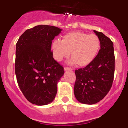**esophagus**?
I'll return each instance as SVG.
<instances>
[{
	"label": "esophagus",
	"mask_w": 128,
	"mask_h": 128,
	"mask_svg": "<svg viewBox=\"0 0 128 128\" xmlns=\"http://www.w3.org/2000/svg\"><path fill=\"white\" fill-rule=\"evenodd\" d=\"M64 70H65V71H67V70H72V68H70V67H65V68H64Z\"/></svg>",
	"instance_id": "1"
}]
</instances>
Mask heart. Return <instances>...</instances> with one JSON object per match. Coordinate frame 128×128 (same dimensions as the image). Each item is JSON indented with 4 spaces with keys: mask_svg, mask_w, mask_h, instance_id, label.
I'll list each match as a JSON object with an SVG mask.
<instances>
[{
    "mask_svg": "<svg viewBox=\"0 0 128 128\" xmlns=\"http://www.w3.org/2000/svg\"><path fill=\"white\" fill-rule=\"evenodd\" d=\"M100 48V40L95 34L81 32H72L63 37L62 40H55L52 48L54 58L62 61L70 55V63H76L78 67H85L96 58Z\"/></svg>",
    "mask_w": 128,
    "mask_h": 128,
    "instance_id": "heart-1",
    "label": "heart"
}]
</instances>
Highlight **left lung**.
Here are the masks:
<instances>
[{"label":"left lung","instance_id":"obj_1","mask_svg":"<svg viewBox=\"0 0 128 128\" xmlns=\"http://www.w3.org/2000/svg\"><path fill=\"white\" fill-rule=\"evenodd\" d=\"M94 32L100 40V50L92 63L75 70L74 96L86 104H96L106 96L112 87L115 70L113 42L102 32Z\"/></svg>","mask_w":128,"mask_h":128}]
</instances>
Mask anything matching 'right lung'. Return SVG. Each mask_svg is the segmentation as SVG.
Instances as JSON below:
<instances>
[{
    "instance_id": "1",
    "label": "right lung",
    "mask_w": 128,
    "mask_h": 128,
    "mask_svg": "<svg viewBox=\"0 0 128 128\" xmlns=\"http://www.w3.org/2000/svg\"><path fill=\"white\" fill-rule=\"evenodd\" d=\"M61 30L52 26H36L26 30L16 43V80L26 98L34 104H48L57 94L64 68L53 58L51 48Z\"/></svg>"
}]
</instances>
